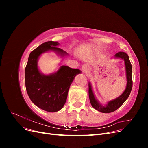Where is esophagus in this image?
Here are the masks:
<instances>
[{
	"instance_id": "obj_1",
	"label": "esophagus",
	"mask_w": 148,
	"mask_h": 148,
	"mask_svg": "<svg viewBox=\"0 0 148 148\" xmlns=\"http://www.w3.org/2000/svg\"><path fill=\"white\" fill-rule=\"evenodd\" d=\"M82 69L83 72H84V73H88V71H89V66H88V65L84 64V65H83L82 66Z\"/></svg>"
}]
</instances>
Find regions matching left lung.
Masks as SVG:
<instances>
[{
	"mask_svg": "<svg viewBox=\"0 0 148 148\" xmlns=\"http://www.w3.org/2000/svg\"><path fill=\"white\" fill-rule=\"evenodd\" d=\"M115 58H120L122 59L125 61V69H126V76L127 79V84L126 89L124 92L119 97L116 98L115 99L109 101L105 106L100 104L95 98V95L92 90V88L90 83L89 84V97L91 106L97 110L102 113H110L114 112L119 109L122 106L125 101L130 95L132 91L133 81H132V66L128 56L125 52H119L114 56Z\"/></svg>",
	"mask_w": 148,
	"mask_h": 148,
	"instance_id": "left-lung-1",
	"label": "left lung"
}]
</instances>
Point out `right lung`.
I'll return each mask as SVG.
<instances>
[{
    "mask_svg": "<svg viewBox=\"0 0 148 148\" xmlns=\"http://www.w3.org/2000/svg\"><path fill=\"white\" fill-rule=\"evenodd\" d=\"M59 42L42 43L30 53L25 72L26 89L31 101L41 109L50 112L60 110L66 101L67 95L75 76L81 73L77 69L62 65L57 72L42 74L38 68V60L41 53L53 51L64 56L66 52L56 47Z\"/></svg>",
    "mask_w": 148,
    "mask_h": 148,
    "instance_id": "obj_1",
    "label": "right lung"
}]
</instances>
